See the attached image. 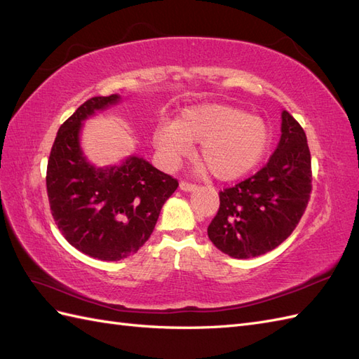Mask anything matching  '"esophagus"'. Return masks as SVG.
Wrapping results in <instances>:
<instances>
[{
  "mask_svg": "<svg viewBox=\"0 0 359 359\" xmlns=\"http://www.w3.org/2000/svg\"><path fill=\"white\" fill-rule=\"evenodd\" d=\"M180 189H181L182 191H193V190H196V186H194V184L186 182V181H181V182H180Z\"/></svg>",
  "mask_w": 359,
  "mask_h": 359,
  "instance_id": "obj_1",
  "label": "esophagus"
}]
</instances>
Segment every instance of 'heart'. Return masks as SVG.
I'll use <instances>...</instances> for the list:
<instances>
[{"mask_svg":"<svg viewBox=\"0 0 359 359\" xmlns=\"http://www.w3.org/2000/svg\"><path fill=\"white\" fill-rule=\"evenodd\" d=\"M271 127L262 116L224 103L187 107L173 124L156 128L153 144L166 166H173L201 142L198 158L220 181L252 172L271 147Z\"/></svg>","mask_w":359,"mask_h":359,"instance_id":"1","label":"heart"}]
</instances>
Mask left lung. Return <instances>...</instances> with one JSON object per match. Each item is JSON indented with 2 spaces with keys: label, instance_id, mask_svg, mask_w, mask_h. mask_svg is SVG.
<instances>
[{
  "label": "left lung",
  "instance_id": "left-lung-1",
  "mask_svg": "<svg viewBox=\"0 0 359 359\" xmlns=\"http://www.w3.org/2000/svg\"><path fill=\"white\" fill-rule=\"evenodd\" d=\"M311 191V157L302 127L281 112L280 142L253 177L220 191V208L208 226L211 243L235 259L271 252L295 229Z\"/></svg>",
  "mask_w": 359,
  "mask_h": 359
}]
</instances>
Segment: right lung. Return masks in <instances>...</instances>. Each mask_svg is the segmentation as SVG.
Segmentation results:
<instances>
[{"label":"right lung","instance_id":"obj_1","mask_svg":"<svg viewBox=\"0 0 359 359\" xmlns=\"http://www.w3.org/2000/svg\"><path fill=\"white\" fill-rule=\"evenodd\" d=\"M121 102L93 97L64 123L52 145L46 187L52 217L79 252L100 260L135 255L154 231L161 206L178 181L139 156L119 165L95 166L81 147L83 121Z\"/></svg>","mask_w":359,"mask_h":359}]
</instances>
